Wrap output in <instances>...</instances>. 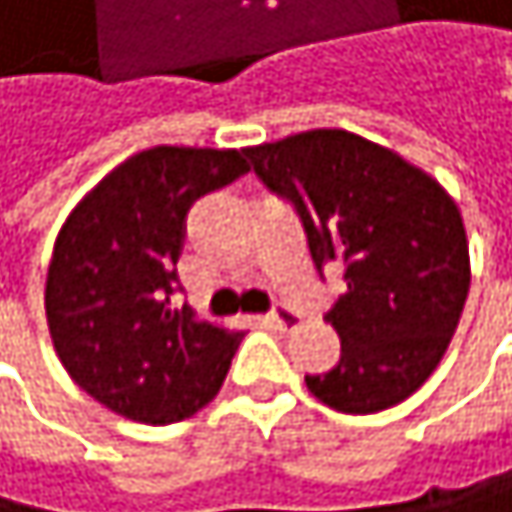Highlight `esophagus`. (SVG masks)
Masks as SVG:
<instances>
[{
    "instance_id": "obj_1",
    "label": "esophagus",
    "mask_w": 512,
    "mask_h": 512,
    "mask_svg": "<svg viewBox=\"0 0 512 512\" xmlns=\"http://www.w3.org/2000/svg\"><path fill=\"white\" fill-rule=\"evenodd\" d=\"M270 328H279V331H291V328H298L301 325V316L298 313H294V310H276V313H270L267 319H264Z\"/></svg>"
}]
</instances>
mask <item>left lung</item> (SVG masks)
I'll return each instance as SVG.
<instances>
[{"label": "left lung", "mask_w": 512, "mask_h": 512, "mask_svg": "<svg viewBox=\"0 0 512 512\" xmlns=\"http://www.w3.org/2000/svg\"><path fill=\"white\" fill-rule=\"evenodd\" d=\"M254 174L301 214L313 264L344 267L347 291L325 313L341 359L307 375L344 415L408 399L442 362L470 291L464 218L427 171L344 128L245 147Z\"/></svg>", "instance_id": "1"}]
</instances>
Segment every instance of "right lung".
I'll list each match as a JSON object with an SVG mask.
<instances>
[{
	"label": "right lung",
	"mask_w": 512,
	"mask_h": 512,
	"mask_svg": "<svg viewBox=\"0 0 512 512\" xmlns=\"http://www.w3.org/2000/svg\"><path fill=\"white\" fill-rule=\"evenodd\" d=\"M248 171L242 150L150 147L104 174L54 239L45 316L67 375L137 424L218 396L242 331L174 310L187 211Z\"/></svg>",
	"instance_id": "add662e5"
}]
</instances>
